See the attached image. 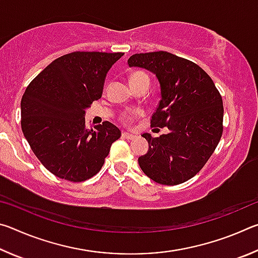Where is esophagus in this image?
Listing matches in <instances>:
<instances>
[{
  "label": "esophagus",
  "mask_w": 258,
  "mask_h": 258,
  "mask_svg": "<svg viewBox=\"0 0 258 258\" xmlns=\"http://www.w3.org/2000/svg\"><path fill=\"white\" fill-rule=\"evenodd\" d=\"M123 138H125V139H127V140H132V139H134L135 138V135L134 134H131V133H127V132H123Z\"/></svg>",
  "instance_id": "esophagus-1"
}]
</instances>
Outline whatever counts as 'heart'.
I'll use <instances>...</instances> for the list:
<instances>
[{
  "instance_id": "obj_1",
  "label": "heart",
  "mask_w": 258,
  "mask_h": 258,
  "mask_svg": "<svg viewBox=\"0 0 258 258\" xmlns=\"http://www.w3.org/2000/svg\"><path fill=\"white\" fill-rule=\"evenodd\" d=\"M142 77H147V75H146L145 73H142V72H134L132 75L130 76V83L133 82V81H137V80H139V78H142ZM132 118H133V117L131 116V115H125L124 116V120L125 121H131V120H132Z\"/></svg>"
}]
</instances>
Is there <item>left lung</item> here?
<instances>
[{"label": "left lung", "instance_id": "8db88e82", "mask_svg": "<svg viewBox=\"0 0 258 258\" xmlns=\"http://www.w3.org/2000/svg\"><path fill=\"white\" fill-rule=\"evenodd\" d=\"M127 63L156 75L161 99L151 117V127L168 128L159 138L142 134L149 150L139 157L140 167L159 184L176 185L190 180L221 140L224 109L220 92L198 64L169 52L137 53Z\"/></svg>", "mask_w": 258, "mask_h": 258}]
</instances>
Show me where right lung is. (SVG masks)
<instances>
[{
	"label": "right lung",
	"instance_id": "add662e5",
	"mask_svg": "<svg viewBox=\"0 0 258 258\" xmlns=\"http://www.w3.org/2000/svg\"><path fill=\"white\" fill-rule=\"evenodd\" d=\"M124 53L72 52L44 68L21 99V128L35 156L52 174L82 182L97 174L120 138L115 125L87 128L85 110L101 98L107 73Z\"/></svg>",
	"mask_w": 258,
	"mask_h": 258
}]
</instances>
